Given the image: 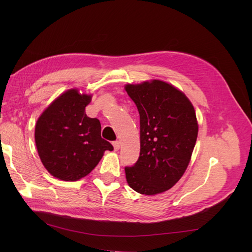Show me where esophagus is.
<instances>
[{
	"label": "esophagus",
	"instance_id": "esophagus-1",
	"mask_svg": "<svg viewBox=\"0 0 252 252\" xmlns=\"http://www.w3.org/2000/svg\"><path fill=\"white\" fill-rule=\"evenodd\" d=\"M112 145L114 147V150H119L120 146H121V142L120 141H114V142H112Z\"/></svg>",
	"mask_w": 252,
	"mask_h": 252
}]
</instances>
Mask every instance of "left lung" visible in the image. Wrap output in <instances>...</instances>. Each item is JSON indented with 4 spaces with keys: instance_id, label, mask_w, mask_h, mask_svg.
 <instances>
[{
    "instance_id": "1",
    "label": "left lung",
    "mask_w": 252,
    "mask_h": 252,
    "mask_svg": "<svg viewBox=\"0 0 252 252\" xmlns=\"http://www.w3.org/2000/svg\"><path fill=\"white\" fill-rule=\"evenodd\" d=\"M140 113V157L125 167L128 185L152 195L170 189L187 169L197 138L196 116L188 97L154 80L125 86Z\"/></svg>"
}]
</instances>
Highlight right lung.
I'll return each mask as SVG.
<instances>
[{
	"label": "right lung",
	"instance_id": "add662e5",
	"mask_svg": "<svg viewBox=\"0 0 252 252\" xmlns=\"http://www.w3.org/2000/svg\"><path fill=\"white\" fill-rule=\"evenodd\" d=\"M91 95L69 89L37 119L34 140L45 168L63 181H78L100 162L112 145L101 136V123L86 116Z\"/></svg>",
	"mask_w": 252,
	"mask_h": 252
}]
</instances>
